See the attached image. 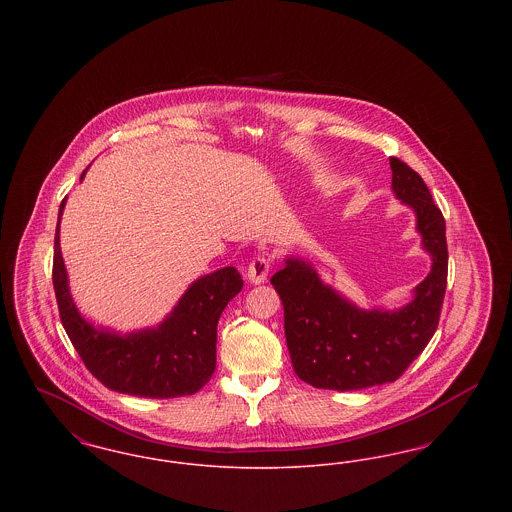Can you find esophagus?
Masks as SVG:
<instances>
[{"label": "esophagus", "instance_id": "obj_1", "mask_svg": "<svg viewBox=\"0 0 512 512\" xmlns=\"http://www.w3.org/2000/svg\"><path fill=\"white\" fill-rule=\"evenodd\" d=\"M268 270H270V265H268L267 257L257 255V257L249 263L245 276H247V280H249L251 284H263V282H267Z\"/></svg>", "mask_w": 512, "mask_h": 512}]
</instances>
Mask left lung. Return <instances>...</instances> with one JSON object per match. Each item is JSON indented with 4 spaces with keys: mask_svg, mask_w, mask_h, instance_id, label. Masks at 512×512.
Listing matches in <instances>:
<instances>
[{
    "mask_svg": "<svg viewBox=\"0 0 512 512\" xmlns=\"http://www.w3.org/2000/svg\"><path fill=\"white\" fill-rule=\"evenodd\" d=\"M391 190L416 217L432 268L401 309H361L315 267L286 257L270 284L284 305V330L295 374L322 390H365L395 382L424 351L438 328L447 288L445 220L418 172L390 157Z\"/></svg>",
    "mask_w": 512,
    "mask_h": 512,
    "instance_id": "left-lung-1",
    "label": "left lung"
}]
</instances>
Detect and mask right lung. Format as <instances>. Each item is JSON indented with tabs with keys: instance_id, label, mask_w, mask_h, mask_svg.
<instances>
[{
	"instance_id": "1",
	"label": "right lung",
	"mask_w": 512,
	"mask_h": 512,
	"mask_svg": "<svg viewBox=\"0 0 512 512\" xmlns=\"http://www.w3.org/2000/svg\"><path fill=\"white\" fill-rule=\"evenodd\" d=\"M84 174L86 171L80 180ZM65 201L67 197L61 201L55 230L53 288L63 328L86 368L105 388L126 395L171 399L201 390L217 366L220 315L244 286L240 272L224 267L197 278L178 299L171 315L153 328L121 334L96 326L80 315L69 290L59 245Z\"/></svg>"
}]
</instances>
